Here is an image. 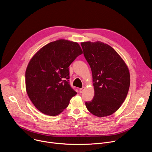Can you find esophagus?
<instances>
[{"label":"esophagus","mask_w":152,"mask_h":152,"mask_svg":"<svg viewBox=\"0 0 152 152\" xmlns=\"http://www.w3.org/2000/svg\"><path fill=\"white\" fill-rule=\"evenodd\" d=\"M85 90V88L84 87H82V88H79V92L80 93H83V91Z\"/></svg>","instance_id":"1"}]
</instances>
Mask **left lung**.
I'll return each instance as SVG.
<instances>
[{"label": "left lung", "mask_w": 152, "mask_h": 152, "mask_svg": "<svg viewBox=\"0 0 152 152\" xmlns=\"http://www.w3.org/2000/svg\"><path fill=\"white\" fill-rule=\"evenodd\" d=\"M84 56L93 75L94 96L86 102L87 110L103 117L117 111L124 102L129 89V69L117 52L100 41L80 43Z\"/></svg>", "instance_id": "left-lung-1"}]
</instances>
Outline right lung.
Returning <instances> with one entry per match:
<instances>
[{"label": "right lung", "mask_w": 152, "mask_h": 152, "mask_svg": "<svg viewBox=\"0 0 152 152\" xmlns=\"http://www.w3.org/2000/svg\"><path fill=\"white\" fill-rule=\"evenodd\" d=\"M82 53L78 43L59 39L42 48L31 59L25 74L26 89L40 112L57 115L77 94L70 85L69 67Z\"/></svg>", "instance_id": "1"}]
</instances>
